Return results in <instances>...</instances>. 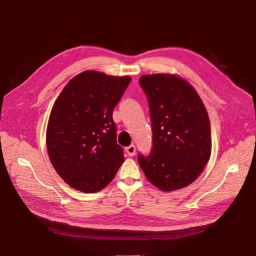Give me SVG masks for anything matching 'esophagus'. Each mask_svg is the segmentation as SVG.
Wrapping results in <instances>:
<instances>
[{
	"mask_svg": "<svg viewBox=\"0 0 256 256\" xmlns=\"http://www.w3.org/2000/svg\"><path fill=\"white\" fill-rule=\"evenodd\" d=\"M126 152L128 153V156L132 157L134 154H136V146L134 144H130L128 146V147L126 148Z\"/></svg>",
	"mask_w": 256,
	"mask_h": 256,
	"instance_id": "esophagus-1",
	"label": "esophagus"
}]
</instances>
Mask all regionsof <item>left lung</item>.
Returning a JSON list of instances; mask_svg holds the SVG:
<instances>
[{
  "instance_id": "8db88e82",
  "label": "left lung",
  "mask_w": 256,
  "mask_h": 256,
  "mask_svg": "<svg viewBox=\"0 0 256 256\" xmlns=\"http://www.w3.org/2000/svg\"><path fill=\"white\" fill-rule=\"evenodd\" d=\"M152 120V150L138 162L153 186L164 192L184 188L198 177L210 157V124L194 88L175 75L140 78Z\"/></svg>"
}]
</instances>
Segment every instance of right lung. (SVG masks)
<instances>
[{"mask_svg": "<svg viewBox=\"0 0 256 256\" xmlns=\"http://www.w3.org/2000/svg\"><path fill=\"white\" fill-rule=\"evenodd\" d=\"M130 80L86 70L72 78L54 102L46 130L48 152L70 188L97 192L110 184L124 161L112 114Z\"/></svg>", "mask_w": 256, "mask_h": 256, "instance_id": "right-lung-1", "label": "right lung"}]
</instances>
